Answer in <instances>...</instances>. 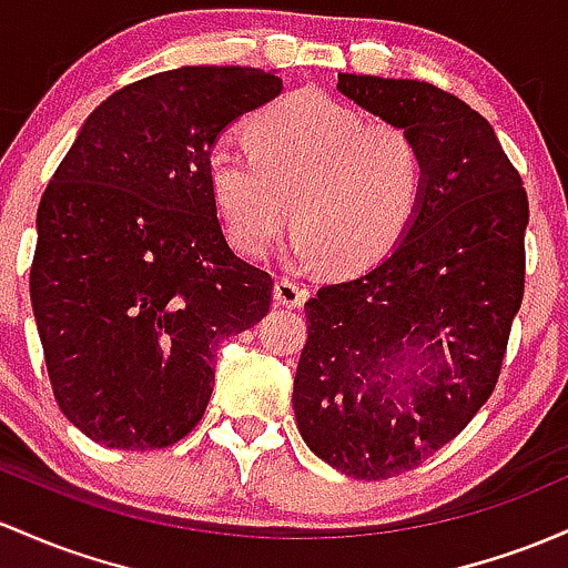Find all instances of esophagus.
I'll return each instance as SVG.
<instances>
[{
    "label": "esophagus",
    "instance_id": "esophagus-1",
    "mask_svg": "<svg viewBox=\"0 0 568 568\" xmlns=\"http://www.w3.org/2000/svg\"><path fill=\"white\" fill-rule=\"evenodd\" d=\"M310 291L304 288V285L294 283V280L283 277L274 283V298H277V304H283V307H302L304 302H307Z\"/></svg>",
    "mask_w": 568,
    "mask_h": 568
}]
</instances>
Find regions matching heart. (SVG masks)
Segmentation results:
<instances>
[{
  "instance_id": "heart-1",
  "label": "heart",
  "mask_w": 568,
  "mask_h": 568,
  "mask_svg": "<svg viewBox=\"0 0 568 568\" xmlns=\"http://www.w3.org/2000/svg\"><path fill=\"white\" fill-rule=\"evenodd\" d=\"M247 145L210 148L207 185L242 255L272 251L294 204V253L353 274L413 229L428 189L417 136L321 91H294L247 121Z\"/></svg>"
}]
</instances>
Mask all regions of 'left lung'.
<instances>
[{
	"mask_svg": "<svg viewBox=\"0 0 568 568\" xmlns=\"http://www.w3.org/2000/svg\"><path fill=\"white\" fill-rule=\"evenodd\" d=\"M336 89L417 136L428 189L394 251L304 304L294 413L317 458L388 479L494 394L526 288L528 196L490 123L453 93L372 74H339Z\"/></svg>",
	"mask_w": 568,
	"mask_h": 568,
	"instance_id": "1",
	"label": "left lung"
}]
</instances>
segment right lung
I'll use <instances>...</instances> for the list:
<instances>
[{
    "label": "right lung",
    "instance_id": "right-lung-1",
    "mask_svg": "<svg viewBox=\"0 0 568 568\" xmlns=\"http://www.w3.org/2000/svg\"><path fill=\"white\" fill-rule=\"evenodd\" d=\"M280 91L277 74L245 67L123 85L42 193L31 307L55 402L99 445L183 439L213 396L217 342L270 313L274 280L229 247L204 161Z\"/></svg>",
    "mask_w": 568,
    "mask_h": 568
}]
</instances>
